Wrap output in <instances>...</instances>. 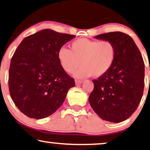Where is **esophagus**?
I'll list each match as a JSON object with an SVG mask.
<instances>
[{"mask_svg": "<svg viewBox=\"0 0 150 150\" xmlns=\"http://www.w3.org/2000/svg\"><path fill=\"white\" fill-rule=\"evenodd\" d=\"M82 83H83V81H81V80H75L76 85H79V84H81Z\"/></svg>", "mask_w": 150, "mask_h": 150, "instance_id": "obj_1", "label": "esophagus"}]
</instances>
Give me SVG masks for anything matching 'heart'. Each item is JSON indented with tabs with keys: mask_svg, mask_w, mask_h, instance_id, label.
<instances>
[{
	"mask_svg": "<svg viewBox=\"0 0 150 150\" xmlns=\"http://www.w3.org/2000/svg\"><path fill=\"white\" fill-rule=\"evenodd\" d=\"M115 56V46L107 40L79 39L71 43V50L62 47L58 52L59 62L67 73H73L83 64L75 73L77 78L104 75L112 67Z\"/></svg>",
	"mask_w": 150,
	"mask_h": 150,
	"instance_id": "b5f03b06",
	"label": "heart"
}]
</instances>
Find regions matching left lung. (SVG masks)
I'll use <instances>...</instances> for the list:
<instances>
[{
	"label": "left lung",
	"instance_id": "1",
	"mask_svg": "<svg viewBox=\"0 0 150 150\" xmlns=\"http://www.w3.org/2000/svg\"><path fill=\"white\" fill-rule=\"evenodd\" d=\"M94 38L112 42L116 48V56L110 70L92 81L94 87L88 100L101 119L119 123L135 111L142 98L144 62L139 48L129 35L111 32Z\"/></svg>",
	"mask_w": 150,
	"mask_h": 150
}]
</instances>
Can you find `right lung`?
Here are the masks:
<instances>
[{"label": "right lung", "instance_id": "obj_1", "mask_svg": "<svg viewBox=\"0 0 150 150\" xmlns=\"http://www.w3.org/2000/svg\"><path fill=\"white\" fill-rule=\"evenodd\" d=\"M75 35L51 29L24 38L13 56L9 72L10 95L21 112L43 119L56 111L75 81L62 68L58 50Z\"/></svg>", "mask_w": 150, "mask_h": 150}]
</instances>
